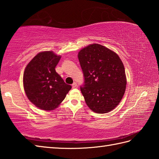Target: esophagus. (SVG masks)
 I'll list each match as a JSON object with an SVG mask.
<instances>
[{"label": "esophagus", "instance_id": "1", "mask_svg": "<svg viewBox=\"0 0 159 159\" xmlns=\"http://www.w3.org/2000/svg\"><path fill=\"white\" fill-rule=\"evenodd\" d=\"M76 87H77V83H74L72 84V87H73V88H76Z\"/></svg>", "mask_w": 159, "mask_h": 159}]
</instances>
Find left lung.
Segmentation results:
<instances>
[{
  "label": "left lung",
  "instance_id": "1",
  "mask_svg": "<svg viewBox=\"0 0 159 159\" xmlns=\"http://www.w3.org/2000/svg\"><path fill=\"white\" fill-rule=\"evenodd\" d=\"M79 60L83 72L80 91L87 105L97 113L115 109L125 93L126 78L124 64L117 54L98 43L80 50Z\"/></svg>",
  "mask_w": 159,
  "mask_h": 159
}]
</instances>
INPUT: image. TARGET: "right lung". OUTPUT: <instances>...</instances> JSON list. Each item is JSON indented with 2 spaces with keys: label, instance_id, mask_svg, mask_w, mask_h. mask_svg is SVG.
<instances>
[{
  "label": "right lung",
  "instance_id": "right-lung-1",
  "mask_svg": "<svg viewBox=\"0 0 159 159\" xmlns=\"http://www.w3.org/2000/svg\"><path fill=\"white\" fill-rule=\"evenodd\" d=\"M60 59L61 56L52 51L41 52L33 57L25 70L23 85L26 95L40 109H56L72 88L56 72Z\"/></svg>",
  "mask_w": 159,
  "mask_h": 159
}]
</instances>
